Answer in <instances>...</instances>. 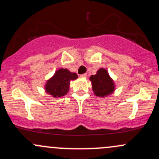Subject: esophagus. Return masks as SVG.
I'll use <instances>...</instances> for the list:
<instances>
[{
    "instance_id": "obj_1",
    "label": "esophagus",
    "mask_w": 159,
    "mask_h": 159,
    "mask_svg": "<svg viewBox=\"0 0 159 159\" xmlns=\"http://www.w3.org/2000/svg\"><path fill=\"white\" fill-rule=\"evenodd\" d=\"M80 77L84 78L87 77V74H82V75H80Z\"/></svg>"
}]
</instances>
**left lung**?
<instances>
[{"label":"left lung","instance_id":"1","mask_svg":"<svg viewBox=\"0 0 159 159\" xmlns=\"http://www.w3.org/2000/svg\"><path fill=\"white\" fill-rule=\"evenodd\" d=\"M90 80L92 82V88L94 94L98 97L109 96L115 90L114 81L105 69H98L96 75L90 76Z\"/></svg>","mask_w":159,"mask_h":159}]
</instances>
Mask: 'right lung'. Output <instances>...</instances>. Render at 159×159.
Here are the masks:
<instances>
[{
  "label": "right lung",
  "mask_w": 159,
  "mask_h": 159,
  "mask_svg": "<svg viewBox=\"0 0 159 159\" xmlns=\"http://www.w3.org/2000/svg\"><path fill=\"white\" fill-rule=\"evenodd\" d=\"M77 78V74L71 72L67 69H58L54 75L46 81L45 92L54 98L65 96L69 92L70 81Z\"/></svg>",
  "instance_id": "add662e5"
}]
</instances>
